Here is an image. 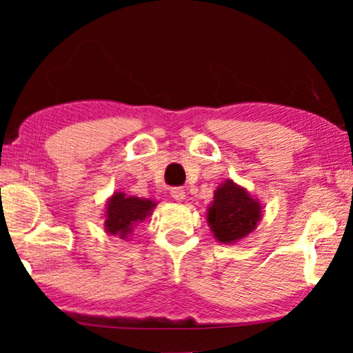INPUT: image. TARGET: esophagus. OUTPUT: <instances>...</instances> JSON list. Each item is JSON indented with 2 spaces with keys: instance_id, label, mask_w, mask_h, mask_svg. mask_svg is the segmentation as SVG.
<instances>
[{
  "instance_id": "34e87169",
  "label": "esophagus",
  "mask_w": 353,
  "mask_h": 353,
  "mask_svg": "<svg viewBox=\"0 0 353 353\" xmlns=\"http://www.w3.org/2000/svg\"><path fill=\"white\" fill-rule=\"evenodd\" d=\"M170 194L175 201H185V197H186V192H185V190H183V188H172Z\"/></svg>"
}]
</instances>
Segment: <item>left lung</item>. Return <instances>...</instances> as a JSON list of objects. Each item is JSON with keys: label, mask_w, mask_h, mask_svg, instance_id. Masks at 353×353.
Masks as SVG:
<instances>
[{"label": "left lung", "mask_w": 353, "mask_h": 353, "mask_svg": "<svg viewBox=\"0 0 353 353\" xmlns=\"http://www.w3.org/2000/svg\"><path fill=\"white\" fill-rule=\"evenodd\" d=\"M262 220V204L233 180L220 183L207 209V221L214 238L221 244H234L248 238Z\"/></svg>", "instance_id": "8db88e82"}]
</instances>
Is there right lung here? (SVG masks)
Masks as SVG:
<instances>
[{"label":"right lung","instance_id":"add662e5","mask_svg":"<svg viewBox=\"0 0 353 353\" xmlns=\"http://www.w3.org/2000/svg\"><path fill=\"white\" fill-rule=\"evenodd\" d=\"M157 205L152 199L127 196L125 192H114L108 199L104 212L105 233L127 239L139 223L151 215L154 207Z\"/></svg>","mask_w":353,"mask_h":353}]
</instances>
